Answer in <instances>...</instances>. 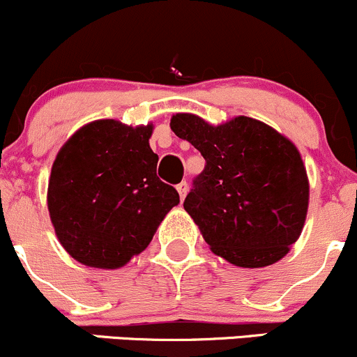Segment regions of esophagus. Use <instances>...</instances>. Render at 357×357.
<instances>
[{
    "label": "esophagus",
    "instance_id": "esophagus-1",
    "mask_svg": "<svg viewBox=\"0 0 357 357\" xmlns=\"http://www.w3.org/2000/svg\"><path fill=\"white\" fill-rule=\"evenodd\" d=\"M177 190H178V195H180V199H185V195H187V192H189V183L187 182H180L178 185H177Z\"/></svg>",
    "mask_w": 357,
    "mask_h": 357
}]
</instances>
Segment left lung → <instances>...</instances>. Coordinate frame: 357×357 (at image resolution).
I'll list each match as a JSON object with an SVG mask.
<instances>
[{"label":"left lung","instance_id":"8db88e82","mask_svg":"<svg viewBox=\"0 0 357 357\" xmlns=\"http://www.w3.org/2000/svg\"><path fill=\"white\" fill-rule=\"evenodd\" d=\"M170 128L206 160L183 209L211 250L238 267L281 260L300 238L308 211V177L296 146L245 116L211 126L175 114Z\"/></svg>","mask_w":357,"mask_h":357}]
</instances>
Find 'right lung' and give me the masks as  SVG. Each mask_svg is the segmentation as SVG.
Returning a JSON list of instances; mask_svg holds the SVG:
<instances>
[{
	"label": "right lung",
	"mask_w": 357,
	"mask_h": 357,
	"mask_svg": "<svg viewBox=\"0 0 357 357\" xmlns=\"http://www.w3.org/2000/svg\"><path fill=\"white\" fill-rule=\"evenodd\" d=\"M153 126L103 119L83 126L57 153L47 189L64 250L88 267L117 269L148 247L178 192L156 177Z\"/></svg>",
	"instance_id": "obj_1"
}]
</instances>
